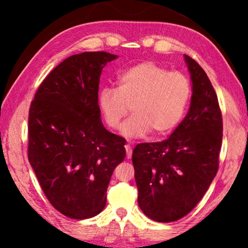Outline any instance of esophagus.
<instances>
[{
    "mask_svg": "<svg viewBox=\"0 0 248 248\" xmlns=\"http://www.w3.org/2000/svg\"><path fill=\"white\" fill-rule=\"evenodd\" d=\"M125 151H126V158L131 159L132 158V148L130 144H125Z\"/></svg>",
    "mask_w": 248,
    "mask_h": 248,
    "instance_id": "obj_1",
    "label": "esophagus"
}]
</instances>
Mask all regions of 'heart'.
I'll use <instances>...</instances> for the list:
<instances>
[{"mask_svg":"<svg viewBox=\"0 0 248 248\" xmlns=\"http://www.w3.org/2000/svg\"><path fill=\"white\" fill-rule=\"evenodd\" d=\"M118 87L98 93V108L105 123L116 130L128 110L132 114L121 127L127 139L142 138L152 131L165 135L184 117L192 96L188 78L170 72L155 62H142L120 74Z\"/></svg>","mask_w":248,"mask_h":248,"instance_id":"heart-1","label":"heart"}]
</instances>
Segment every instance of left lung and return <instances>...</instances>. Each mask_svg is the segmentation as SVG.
<instances>
[{"label": "left lung", "instance_id": "obj_1", "mask_svg": "<svg viewBox=\"0 0 248 248\" xmlns=\"http://www.w3.org/2000/svg\"><path fill=\"white\" fill-rule=\"evenodd\" d=\"M184 57L193 83L187 115L168 139L139 143L132 155L139 206L158 222L188 215L219 168L222 116L218 97L204 70L192 57Z\"/></svg>", "mask_w": 248, "mask_h": 248}]
</instances>
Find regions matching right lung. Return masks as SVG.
<instances>
[{"instance_id": "1", "label": "right lung", "mask_w": 248, "mask_h": 248, "mask_svg": "<svg viewBox=\"0 0 248 248\" xmlns=\"http://www.w3.org/2000/svg\"><path fill=\"white\" fill-rule=\"evenodd\" d=\"M117 55L84 52L60 63L31 101L28 158L54 208L72 219L103 211L125 140L104 127L98 108L100 74Z\"/></svg>"}]
</instances>
